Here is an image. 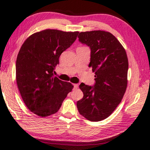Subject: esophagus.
Listing matches in <instances>:
<instances>
[{"instance_id": "obj_1", "label": "esophagus", "mask_w": 150, "mask_h": 150, "mask_svg": "<svg viewBox=\"0 0 150 150\" xmlns=\"http://www.w3.org/2000/svg\"><path fill=\"white\" fill-rule=\"evenodd\" d=\"M73 87H74V89H77L78 87H79V85L78 84H73Z\"/></svg>"}]
</instances>
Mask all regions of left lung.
Listing matches in <instances>:
<instances>
[{"label": "left lung", "mask_w": 150, "mask_h": 150, "mask_svg": "<svg viewBox=\"0 0 150 150\" xmlns=\"http://www.w3.org/2000/svg\"><path fill=\"white\" fill-rule=\"evenodd\" d=\"M79 41L91 49L89 67L94 86L81 83L83 97L77 102L80 115L90 121L108 117L120 103L127 87L129 62L126 51L111 33L96 30L79 33Z\"/></svg>", "instance_id": "8db88e82"}]
</instances>
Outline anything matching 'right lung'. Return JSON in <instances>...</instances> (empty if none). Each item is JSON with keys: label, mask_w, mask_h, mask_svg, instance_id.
<instances>
[{"label": "right lung", "mask_w": 150, "mask_h": 150, "mask_svg": "<svg viewBox=\"0 0 150 150\" xmlns=\"http://www.w3.org/2000/svg\"><path fill=\"white\" fill-rule=\"evenodd\" d=\"M79 32L45 30L31 35L21 46L16 61V81L28 108L45 117L61 108L72 91L69 82L54 76L62 52L72 45Z\"/></svg>", "instance_id": "right-lung-1"}]
</instances>
